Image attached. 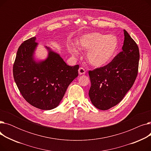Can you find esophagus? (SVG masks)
Returning a JSON list of instances; mask_svg holds the SVG:
<instances>
[{"instance_id": "1", "label": "esophagus", "mask_w": 151, "mask_h": 151, "mask_svg": "<svg viewBox=\"0 0 151 151\" xmlns=\"http://www.w3.org/2000/svg\"><path fill=\"white\" fill-rule=\"evenodd\" d=\"M78 73L80 75H84L86 73V71H85L84 68H83L82 67H80L78 70Z\"/></svg>"}]
</instances>
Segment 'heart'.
<instances>
[{
	"label": "heart",
	"mask_w": 151,
	"mask_h": 151,
	"mask_svg": "<svg viewBox=\"0 0 151 151\" xmlns=\"http://www.w3.org/2000/svg\"><path fill=\"white\" fill-rule=\"evenodd\" d=\"M80 50L88 51L86 59L94 67H102L108 65L114 59L119 47V40L114 35H105L92 32L82 35L76 42ZM70 53L76 55L78 50L73 45H68Z\"/></svg>",
	"instance_id": "1"
}]
</instances>
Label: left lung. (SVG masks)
Masks as SVG:
<instances>
[{"label": "left lung", "mask_w": 151, "mask_h": 151, "mask_svg": "<svg viewBox=\"0 0 151 151\" xmlns=\"http://www.w3.org/2000/svg\"><path fill=\"white\" fill-rule=\"evenodd\" d=\"M122 51L106 66L89 71L91 86L89 96L97 108L107 110L117 105L131 89L138 74V45L124 30Z\"/></svg>", "instance_id": "8db88e82"}]
</instances>
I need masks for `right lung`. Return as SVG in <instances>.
I'll return each instance as SVG.
<instances>
[{"label": "right lung", "instance_id": "add662e5", "mask_svg": "<svg viewBox=\"0 0 151 151\" xmlns=\"http://www.w3.org/2000/svg\"><path fill=\"white\" fill-rule=\"evenodd\" d=\"M38 45L36 37H32L20 45L13 65V77L29 104L50 110L59 106L68 86L78 76L79 65H67L59 54L47 46V58L37 60Z\"/></svg>", "mask_w": 151, "mask_h": 151}]
</instances>
